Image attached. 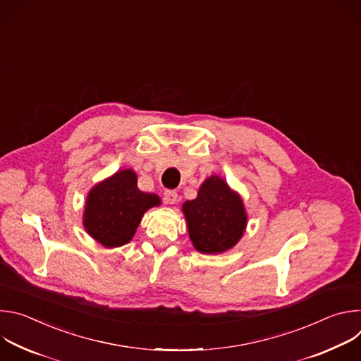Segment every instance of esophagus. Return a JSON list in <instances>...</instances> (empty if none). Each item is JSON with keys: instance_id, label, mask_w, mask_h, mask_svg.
<instances>
[{"instance_id": "obj_1", "label": "esophagus", "mask_w": 361, "mask_h": 361, "mask_svg": "<svg viewBox=\"0 0 361 361\" xmlns=\"http://www.w3.org/2000/svg\"><path fill=\"white\" fill-rule=\"evenodd\" d=\"M177 197H178V194L174 190H166V192H164V198L169 204H174L177 201Z\"/></svg>"}]
</instances>
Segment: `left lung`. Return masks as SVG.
<instances>
[{
	"mask_svg": "<svg viewBox=\"0 0 361 361\" xmlns=\"http://www.w3.org/2000/svg\"><path fill=\"white\" fill-rule=\"evenodd\" d=\"M183 212L190 238L204 254L223 252L235 245L247 224L241 198L217 176L204 181L197 198L184 202Z\"/></svg>",
	"mask_w": 361,
	"mask_h": 361,
	"instance_id": "obj_1",
	"label": "left lung"
}]
</instances>
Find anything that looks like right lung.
Returning <instances> with one entry per match:
<instances>
[{"mask_svg": "<svg viewBox=\"0 0 361 361\" xmlns=\"http://www.w3.org/2000/svg\"><path fill=\"white\" fill-rule=\"evenodd\" d=\"M159 204L160 198L156 194L137 188V176L133 170H121L91 190L84 226L102 245L118 247L133 238L142 214Z\"/></svg>", "mask_w": 361, "mask_h": 361, "instance_id": "right-lung-1", "label": "right lung"}]
</instances>
